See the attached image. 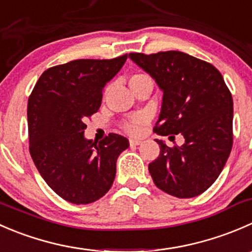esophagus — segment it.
<instances>
[{"label":"esophagus","mask_w":252,"mask_h":252,"mask_svg":"<svg viewBox=\"0 0 252 252\" xmlns=\"http://www.w3.org/2000/svg\"><path fill=\"white\" fill-rule=\"evenodd\" d=\"M141 143H142L141 139H134V138L129 139V144H131V146H138V144Z\"/></svg>","instance_id":"obj_1"}]
</instances>
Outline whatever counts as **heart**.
Here are the masks:
<instances>
[{
	"label": "heart",
	"mask_w": 252,
	"mask_h": 252,
	"mask_svg": "<svg viewBox=\"0 0 252 252\" xmlns=\"http://www.w3.org/2000/svg\"><path fill=\"white\" fill-rule=\"evenodd\" d=\"M143 82H151V78H149L147 74L144 73H134L132 76H129L128 78V84L129 87H134L139 83H143ZM147 118L144 115H136L128 121V123L125 124V129L126 132H128L129 134H137L142 129V126L146 124Z\"/></svg>",
	"instance_id": "heart-1"
}]
</instances>
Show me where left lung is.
<instances>
[{
    "instance_id": "8db88e82",
    "label": "left lung",
    "mask_w": 252,
    "mask_h": 252,
    "mask_svg": "<svg viewBox=\"0 0 252 252\" xmlns=\"http://www.w3.org/2000/svg\"><path fill=\"white\" fill-rule=\"evenodd\" d=\"M128 57L163 92L157 133L185 139L173 148L156 139L160 153L148 165L154 184L179 198L201 195L221 173L233 146V98L220 72L180 51Z\"/></svg>"
}]
</instances>
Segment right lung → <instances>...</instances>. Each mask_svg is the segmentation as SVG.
<instances>
[{
	"mask_svg": "<svg viewBox=\"0 0 252 252\" xmlns=\"http://www.w3.org/2000/svg\"><path fill=\"white\" fill-rule=\"evenodd\" d=\"M127 55L113 60H74L41 74L28 100L29 151L45 183L63 200L87 205L114 183L116 160L129 143L109 133L98 144L84 137V119L99 110L103 89Z\"/></svg>",
	"mask_w": 252,
	"mask_h": 252,
	"instance_id": "1",
	"label": "right lung"
}]
</instances>
